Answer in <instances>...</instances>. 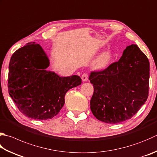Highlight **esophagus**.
<instances>
[{
  "mask_svg": "<svg viewBox=\"0 0 157 157\" xmlns=\"http://www.w3.org/2000/svg\"><path fill=\"white\" fill-rule=\"evenodd\" d=\"M81 78L82 81H87L88 80V74L87 73H84L82 74L81 76Z\"/></svg>",
  "mask_w": 157,
  "mask_h": 157,
  "instance_id": "esophagus-1",
  "label": "esophagus"
}]
</instances>
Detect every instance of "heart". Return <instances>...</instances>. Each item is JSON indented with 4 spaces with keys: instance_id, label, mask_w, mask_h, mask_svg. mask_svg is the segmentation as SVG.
I'll return each instance as SVG.
<instances>
[{
    "instance_id": "1",
    "label": "heart",
    "mask_w": 157,
    "mask_h": 157,
    "mask_svg": "<svg viewBox=\"0 0 157 157\" xmlns=\"http://www.w3.org/2000/svg\"><path fill=\"white\" fill-rule=\"evenodd\" d=\"M111 59V55L109 52H105L97 59L95 66L96 68H103L108 64Z\"/></svg>"
}]
</instances>
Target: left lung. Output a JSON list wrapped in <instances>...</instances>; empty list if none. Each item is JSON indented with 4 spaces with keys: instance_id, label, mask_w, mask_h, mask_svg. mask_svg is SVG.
<instances>
[{
    "instance_id": "left-lung-1",
    "label": "left lung",
    "mask_w": 157,
    "mask_h": 157,
    "mask_svg": "<svg viewBox=\"0 0 157 157\" xmlns=\"http://www.w3.org/2000/svg\"><path fill=\"white\" fill-rule=\"evenodd\" d=\"M149 78L148 59L136 44L127 46L119 61L90 73L91 112L109 124L131 119L147 100Z\"/></svg>"
}]
</instances>
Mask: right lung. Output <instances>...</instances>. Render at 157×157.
Returning <instances> with one entry per match:
<instances>
[{
	"label": "right lung",
	"mask_w": 157,
	"mask_h": 157,
	"mask_svg": "<svg viewBox=\"0 0 157 157\" xmlns=\"http://www.w3.org/2000/svg\"><path fill=\"white\" fill-rule=\"evenodd\" d=\"M50 62L38 44L28 43L15 52L9 64L8 91L19 111L34 120L57 115L70 89L81 84L80 76L61 77L47 71Z\"/></svg>",
	"instance_id": "add662e5"
}]
</instances>
